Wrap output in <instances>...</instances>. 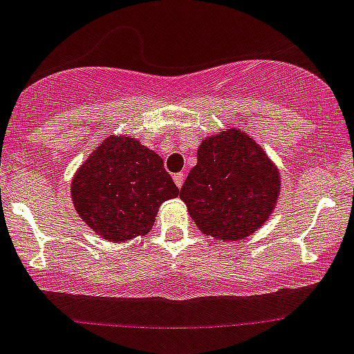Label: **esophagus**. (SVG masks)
Listing matches in <instances>:
<instances>
[{
    "instance_id": "obj_1",
    "label": "esophagus",
    "mask_w": 354,
    "mask_h": 354,
    "mask_svg": "<svg viewBox=\"0 0 354 354\" xmlns=\"http://www.w3.org/2000/svg\"><path fill=\"white\" fill-rule=\"evenodd\" d=\"M173 178H174V183H176L178 188L183 187V181H185V174L183 173H176Z\"/></svg>"
}]
</instances>
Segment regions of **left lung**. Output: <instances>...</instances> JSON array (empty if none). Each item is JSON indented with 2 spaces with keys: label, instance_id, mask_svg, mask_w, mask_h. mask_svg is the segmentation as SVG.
Returning <instances> with one entry per match:
<instances>
[{
  "label": "left lung",
  "instance_id": "1",
  "mask_svg": "<svg viewBox=\"0 0 354 354\" xmlns=\"http://www.w3.org/2000/svg\"><path fill=\"white\" fill-rule=\"evenodd\" d=\"M278 192L280 176L265 151L243 130L227 129L198 147L180 198L203 234L239 241L265 224Z\"/></svg>",
  "mask_w": 354,
  "mask_h": 354
}]
</instances>
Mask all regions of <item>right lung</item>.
<instances>
[{"instance_id":"obj_1","label":"right lung","mask_w":354,"mask_h":354,"mask_svg":"<svg viewBox=\"0 0 354 354\" xmlns=\"http://www.w3.org/2000/svg\"><path fill=\"white\" fill-rule=\"evenodd\" d=\"M178 192L162 159L130 137H109L71 185L81 218L113 243L147 234L159 205L178 196Z\"/></svg>"}]
</instances>
